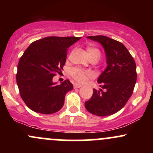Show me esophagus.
I'll return each instance as SVG.
<instances>
[{"label": "esophagus", "instance_id": "esophagus-1", "mask_svg": "<svg viewBox=\"0 0 153 153\" xmlns=\"http://www.w3.org/2000/svg\"><path fill=\"white\" fill-rule=\"evenodd\" d=\"M81 86H82L81 84H78V83L73 84V88H80Z\"/></svg>", "mask_w": 153, "mask_h": 153}]
</instances>
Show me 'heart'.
Masks as SVG:
<instances>
[{
  "label": "heart",
  "instance_id": "b5f03b06",
  "mask_svg": "<svg viewBox=\"0 0 153 153\" xmlns=\"http://www.w3.org/2000/svg\"><path fill=\"white\" fill-rule=\"evenodd\" d=\"M88 50L90 57H94V56H96L99 58L100 57L101 53H100L99 50H97V49L89 48ZM70 74H71V77L74 80L80 82H85L88 78L93 76V73L91 71L82 69V68H77V67L72 68L71 71H70Z\"/></svg>",
  "mask_w": 153,
  "mask_h": 153
}]
</instances>
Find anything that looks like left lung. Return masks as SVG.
<instances>
[{"mask_svg":"<svg viewBox=\"0 0 153 153\" xmlns=\"http://www.w3.org/2000/svg\"><path fill=\"white\" fill-rule=\"evenodd\" d=\"M87 38L102 45L108 65L98 78L101 89H94L92 97L85 102V108L99 117L114 114L125 106L132 95L137 76L136 63L120 42L102 35Z\"/></svg>","mask_w":153,"mask_h":153,"instance_id":"left-lung-1","label":"left lung"}]
</instances>
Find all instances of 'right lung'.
Masks as SVG:
<instances>
[{
  "label": "right lung",
  "mask_w": 153,
  "mask_h": 153,
  "mask_svg": "<svg viewBox=\"0 0 153 153\" xmlns=\"http://www.w3.org/2000/svg\"><path fill=\"white\" fill-rule=\"evenodd\" d=\"M80 39L47 36L31 43L24 52L18 64L16 82L21 97L31 110L50 114L62 108L73 84L65 80L57 85L52 78L63 70L69 47Z\"/></svg>",
  "instance_id": "obj_1"
}]
</instances>
